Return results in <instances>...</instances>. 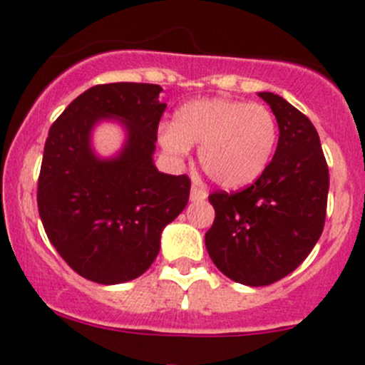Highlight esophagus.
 <instances>
[{"instance_id": "1", "label": "esophagus", "mask_w": 365, "mask_h": 365, "mask_svg": "<svg viewBox=\"0 0 365 365\" xmlns=\"http://www.w3.org/2000/svg\"><path fill=\"white\" fill-rule=\"evenodd\" d=\"M206 197H208V194H206L205 189L192 185V189H190V201H205Z\"/></svg>"}]
</instances>
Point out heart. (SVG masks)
<instances>
[{
  "label": "heart",
  "mask_w": 365,
  "mask_h": 365,
  "mask_svg": "<svg viewBox=\"0 0 365 365\" xmlns=\"http://www.w3.org/2000/svg\"><path fill=\"white\" fill-rule=\"evenodd\" d=\"M279 138L277 120L263 104L222 97L196 98L162 123L159 143L173 159H183L200 145L197 159L213 183L242 189L256 182L270 164Z\"/></svg>",
  "instance_id": "heart-1"
}]
</instances>
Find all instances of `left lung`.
I'll return each mask as SVG.
<instances>
[{
	"label": "left lung",
	"mask_w": 365,
	"mask_h": 365,
	"mask_svg": "<svg viewBox=\"0 0 365 365\" xmlns=\"http://www.w3.org/2000/svg\"><path fill=\"white\" fill-rule=\"evenodd\" d=\"M257 95L277 120L275 155L247 189L210 194L215 220L205 235L215 267L252 288L286 277L309 256L322 237L329 196V168L314 125L279 95Z\"/></svg>",
	"instance_id": "1"
}]
</instances>
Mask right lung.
Masks as SVG:
<instances>
[{
  "mask_svg": "<svg viewBox=\"0 0 365 365\" xmlns=\"http://www.w3.org/2000/svg\"><path fill=\"white\" fill-rule=\"evenodd\" d=\"M159 84H98L81 93L51 127L38 176V213L47 238L73 272L98 284L145 274L160 235L187 206L190 180L155 168L165 104ZM116 120L122 148L101 158L93 130Z\"/></svg>",
  "mask_w": 365,
  "mask_h": 365,
  "instance_id": "right-lung-1",
  "label": "right lung"
}]
</instances>
